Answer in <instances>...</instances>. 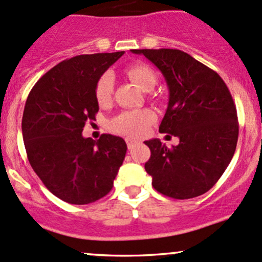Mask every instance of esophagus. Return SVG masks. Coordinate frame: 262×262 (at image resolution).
<instances>
[{"instance_id":"esophagus-1","label":"esophagus","mask_w":262,"mask_h":262,"mask_svg":"<svg viewBox=\"0 0 262 262\" xmlns=\"http://www.w3.org/2000/svg\"><path fill=\"white\" fill-rule=\"evenodd\" d=\"M126 142V146H128V149H133V146L137 144V140H134V139H130V138H128V139L125 140Z\"/></svg>"}]
</instances>
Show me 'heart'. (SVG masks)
<instances>
[{"mask_svg":"<svg viewBox=\"0 0 262 262\" xmlns=\"http://www.w3.org/2000/svg\"><path fill=\"white\" fill-rule=\"evenodd\" d=\"M125 74L137 87L148 92L154 88L157 83V74L153 68L146 63H133L125 68ZM114 76L112 72H104L97 79L94 87V96L100 107H105L113 99ZM155 120V114L150 109H134L125 111L109 120L108 126L112 132L126 137H139Z\"/></svg>","mask_w":262,"mask_h":262,"instance_id":"obj_1","label":"heart"}]
</instances>
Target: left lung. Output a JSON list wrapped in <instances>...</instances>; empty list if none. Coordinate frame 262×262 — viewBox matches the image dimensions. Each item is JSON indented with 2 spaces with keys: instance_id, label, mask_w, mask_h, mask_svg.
Instances as JSON below:
<instances>
[{
  "instance_id": "1",
  "label": "left lung",
  "mask_w": 262,
  "mask_h": 262,
  "mask_svg": "<svg viewBox=\"0 0 262 262\" xmlns=\"http://www.w3.org/2000/svg\"><path fill=\"white\" fill-rule=\"evenodd\" d=\"M144 54L162 72L169 88L160 133L179 138L166 148L146 140L150 158L145 171L157 191L173 199H191L210 190L234 157L238 137L235 103L223 78L179 50H132Z\"/></svg>"
}]
</instances>
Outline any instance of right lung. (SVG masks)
<instances>
[{
    "instance_id": "add662e5",
    "label": "right lung",
    "mask_w": 262,
    "mask_h": 262,
    "mask_svg": "<svg viewBox=\"0 0 262 262\" xmlns=\"http://www.w3.org/2000/svg\"><path fill=\"white\" fill-rule=\"evenodd\" d=\"M124 51L80 54L54 66L37 80L26 100L22 136L28 162L52 194L84 205L113 188L124 160L122 138H83L85 123L96 120L97 79Z\"/></svg>"
}]
</instances>
